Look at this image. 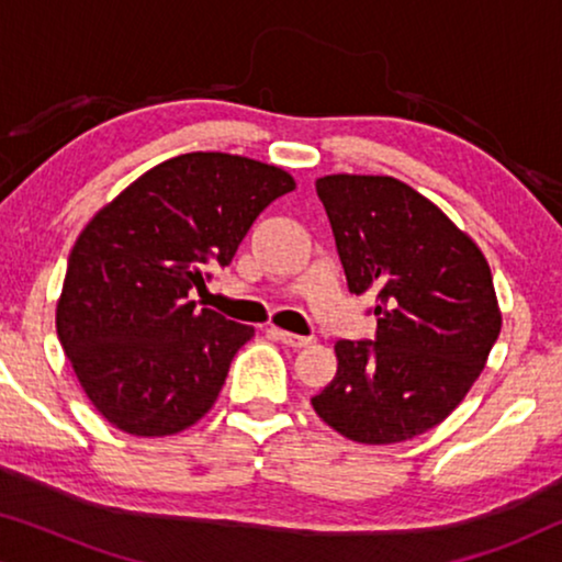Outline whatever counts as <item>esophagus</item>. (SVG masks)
I'll use <instances>...</instances> for the list:
<instances>
[{"label":"esophagus","instance_id":"obj_1","mask_svg":"<svg viewBox=\"0 0 562 562\" xmlns=\"http://www.w3.org/2000/svg\"><path fill=\"white\" fill-rule=\"evenodd\" d=\"M273 333V337L276 340H281L283 345H289V348H306V345H310L312 340L310 337H304V335H294V333H286V329H279V327H273L271 329Z\"/></svg>","mask_w":562,"mask_h":562}]
</instances>
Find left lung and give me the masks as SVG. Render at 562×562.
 I'll return each mask as SVG.
<instances>
[{"label":"left lung","mask_w":562,"mask_h":562,"mask_svg":"<svg viewBox=\"0 0 562 562\" xmlns=\"http://www.w3.org/2000/svg\"><path fill=\"white\" fill-rule=\"evenodd\" d=\"M350 294H375V340H337L314 412L352 442L412 440L471 391L502 333L479 245L391 176L317 179Z\"/></svg>","instance_id":"left-lung-1"}]
</instances>
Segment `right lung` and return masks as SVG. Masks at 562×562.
Here are the masks:
<instances>
[{
  "mask_svg": "<svg viewBox=\"0 0 562 562\" xmlns=\"http://www.w3.org/2000/svg\"><path fill=\"white\" fill-rule=\"evenodd\" d=\"M294 189L279 166L183 153L145 171L81 229L56 329L83 394L110 425L166 437L212 409L256 329L196 310L191 291H204L258 214Z\"/></svg>",
  "mask_w": 562,
  "mask_h": 562,
  "instance_id": "right-lung-1",
  "label": "right lung"
}]
</instances>
